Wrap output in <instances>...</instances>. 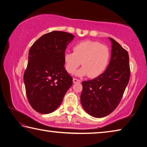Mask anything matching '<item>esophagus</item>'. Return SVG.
Masks as SVG:
<instances>
[{
	"label": "esophagus",
	"instance_id": "1",
	"mask_svg": "<svg viewBox=\"0 0 147 147\" xmlns=\"http://www.w3.org/2000/svg\"><path fill=\"white\" fill-rule=\"evenodd\" d=\"M73 83H80V80H78V79H77V78H73Z\"/></svg>",
	"mask_w": 147,
	"mask_h": 147
}]
</instances>
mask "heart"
Segmentation results:
<instances>
[{
  "label": "heart",
  "instance_id": "obj_1",
  "mask_svg": "<svg viewBox=\"0 0 147 147\" xmlns=\"http://www.w3.org/2000/svg\"><path fill=\"white\" fill-rule=\"evenodd\" d=\"M110 51L100 42L86 40L73 47V53L67 52L64 54L65 69L69 73H74L80 64L82 66L77 72L80 76L88 75L91 78L102 74L108 65Z\"/></svg>",
  "mask_w": 147,
  "mask_h": 147
}]
</instances>
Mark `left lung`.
<instances>
[{
    "label": "left lung",
    "instance_id": "1",
    "mask_svg": "<svg viewBox=\"0 0 147 147\" xmlns=\"http://www.w3.org/2000/svg\"><path fill=\"white\" fill-rule=\"evenodd\" d=\"M109 39L111 54L108 67L99 76L82 83V105L96 118L108 115L117 107L130 76L128 52L113 39Z\"/></svg>",
    "mask_w": 147,
    "mask_h": 147
}]
</instances>
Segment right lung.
<instances>
[{
	"label": "right lung",
	"instance_id": "1",
	"mask_svg": "<svg viewBox=\"0 0 147 147\" xmlns=\"http://www.w3.org/2000/svg\"><path fill=\"white\" fill-rule=\"evenodd\" d=\"M74 38L67 32L53 31L42 36L30 49L24 82L29 103L39 113L56 110L73 84L64 67V54Z\"/></svg>",
	"mask_w": 147,
	"mask_h": 147
}]
</instances>
